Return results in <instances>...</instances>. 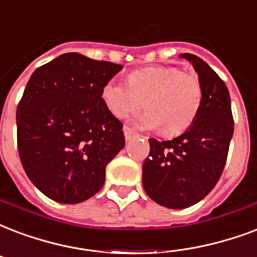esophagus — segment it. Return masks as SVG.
<instances>
[{
  "label": "esophagus",
  "mask_w": 257,
  "mask_h": 257,
  "mask_svg": "<svg viewBox=\"0 0 257 257\" xmlns=\"http://www.w3.org/2000/svg\"><path fill=\"white\" fill-rule=\"evenodd\" d=\"M124 136H125V140L128 142V140H131V139L135 136V132H133L131 128H128V126H125V128H124Z\"/></svg>",
  "instance_id": "1"
}]
</instances>
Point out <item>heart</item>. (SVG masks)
<instances>
[{
    "label": "heart",
    "instance_id": "heart-1",
    "mask_svg": "<svg viewBox=\"0 0 257 257\" xmlns=\"http://www.w3.org/2000/svg\"><path fill=\"white\" fill-rule=\"evenodd\" d=\"M101 98L117 118H124L143 106L147 110L133 121L137 128L162 129L175 136L189 128L202 102L198 76L176 67H148L128 76V83L110 79L103 85Z\"/></svg>",
    "mask_w": 257,
    "mask_h": 257
}]
</instances>
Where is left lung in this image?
Masks as SVG:
<instances>
[{"label": "left lung", "instance_id": "8db88e82", "mask_svg": "<svg viewBox=\"0 0 257 257\" xmlns=\"http://www.w3.org/2000/svg\"><path fill=\"white\" fill-rule=\"evenodd\" d=\"M198 74L202 102L185 132L167 142L150 139L143 164V187L152 201L168 209L193 206L210 193L224 170L233 117L224 81L202 59L182 54Z\"/></svg>", "mask_w": 257, "mask_h": 257}]
</instances>
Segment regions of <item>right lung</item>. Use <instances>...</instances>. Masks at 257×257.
<instances>
[{
    "label": "right lung",
    "mask_w": 257,
    "mask_h": 257,
    "mask_svg": "<svg viewBox=\"0 0 257 257\" xmlns=\"http://www.w3.org/2000/svg\"><path fill=\"white\" fill-rule=\"evenodd\" d=\"M121 70L68 52L29 78L16 114L17 146L27 175L48 198L79 203L102 189L125 137L101 90Z\"/></svg>",
    "instance_id": "obj_1"
}]
</instances>
